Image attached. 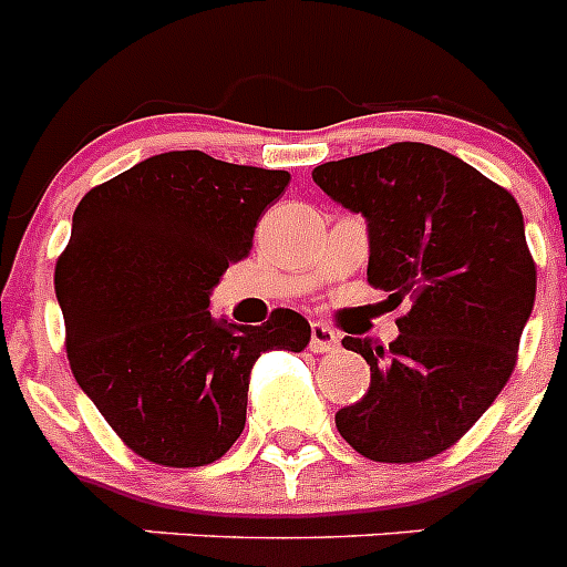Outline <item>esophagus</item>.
Masks as SVG:
<instances>
[{"mask_svg":"<svg viewBox=\"0 0 567 567\" xmlns=\"http://www.w3.org/2000/svg\"><path fill=\"white\" fill-rule=\"evenodd\" d=\"M340 346V338L334 329H329L327 323H312V340H309V349L312 352H334Z\"/></svg>","mask_w":567,"mask_h":567,"instance_id":"esophagus-1","label":"esophagus"}]
</instances>
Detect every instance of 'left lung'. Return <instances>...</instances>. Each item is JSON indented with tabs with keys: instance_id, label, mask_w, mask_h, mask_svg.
Segmentation results:
<instances>
[{
	"instance_id": "8db88e82",
	"label": "left lung",
	"mask_w": 567,
	"mask_h": 567,
	"mask_svg": "<svg viewBox=\"0 0 567 567\" xmlns=\"http://www.w3.org/2000/svg\"><path fill=\"white\" fill-rule=\"evenodd\" d=\"M312 178L365 218L369 284L412 300L389 349L343 338L372 383L334 425L374 463L434 457L483 417L517 363L537 295L523 209L463 158L417 142L320 164Z\"/></svg>"
}]
</instances>
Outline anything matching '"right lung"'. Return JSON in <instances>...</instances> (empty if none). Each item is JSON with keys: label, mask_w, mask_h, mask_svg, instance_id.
Segmentation results:
<instances>
[{"label": "right lung", "mask_w": 567, "mask_h": 567, "mask_svg": "<svg viewBox=\"0 0 567 567\" xmlns=\"http://www.w3.org/2000/svg\"><path fill=\"white\" fill-rule=\"evenodd\" d=\"M287 184V169L173 150L79 202L53 278L68 360L138 457L173 468L224 457L247 423L255 360L307 349L312 329L292 309L264 327L209 315V295Z\"/></svg>", "instance_id": "1"}]
</instances>
